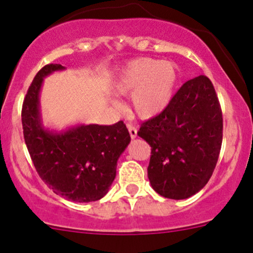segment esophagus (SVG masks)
Returning <instances> with one entry per match:
<instances>
[{
  "instance_id": "34e87169",
  "label": "esophagus",
  "mask_w": 253,
  "mask_h": 253,
  "mask_svg": "<svg viewBox=\"0 0 253 253\" xmlns=\"http://www.w3.org/2000/svg\"><path fill=\"white\" fill-rule=\"evenodd\" d=\"M127 128H128L129 135H131L132 139H134V138H137V132H138V129H137V127L134 126V125L127 124Z\"/></svg>"
}]
</instances>
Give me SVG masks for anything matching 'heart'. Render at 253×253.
I'll return each mask as SVG.
<instances>
[{"mask_svg":"<svg viewBox=\"0 0 253 253\" xmlns=\"http://www.w3.org/2000/svg\"><path fill=\"white\" fill-rule=\"evenodd\" d=\"M177 80L176 67L168 61L140 59L127 65L119 74L114 91L132 96V108L141 119L162 113L173 98Z\"/></svg>","mask_w":253,"mask_h":253,"instance_id":"obj_1","label":"heart"}]
</instances>
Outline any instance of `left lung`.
Instances as JSON below:
<instances>
[{
  "label": "left lung",
  "mask_w": 253,
  "mask_h": 253,
  "mask_svg": "<svg viewBox=\"0 0 253 253\" xmlns=\"http://www.w3.org/2000/svg\"><path fill=\"white\" fill-rule=\"evenodd\" d=\"M221 105L205 76L186 82L170 103L143 122L138 135L151 146L148 176L158 194L186 199L212 175L222 144Z\"/></svg>",
  "instance_id": "8db88e82"
}]
</instances>
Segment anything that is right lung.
Returning a JSON list of instances; mask_svg holds the SVG:
<instances>
[{
    "instance_id": "obj_1",
    "label": "right lung",
    "mask_w": 253,
    "mask_h": 253,
    "mask_svg": "<svg viewBox=\"0 0 253 253\" xmlns=\"http://www.w3.org/2000/svg\"><path fill=\"white\" fill-rule=\"evenodd\" d=\"M63 69L50 63L36 74L21 110L24 138L42 180L68 201L88 203L108 193L131 135L122 121L110 126L77 125L61 132L45 128L41 118L42 85L44 78Z\"/></svg>"
}]
</instances>
